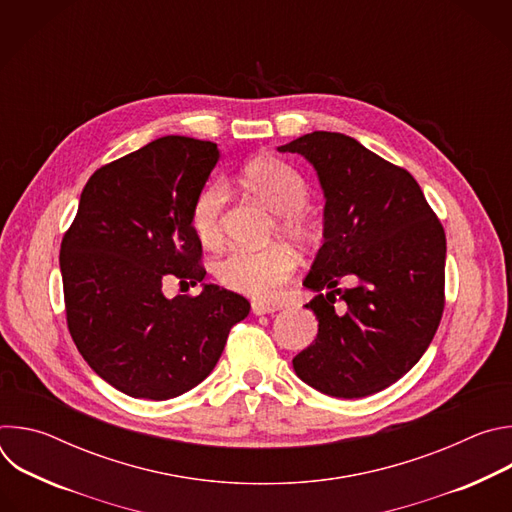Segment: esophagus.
<instances>
[{
  "label": "esophagus",
  "mask_w": 512,
  "mask_h": 512,
  "mask_svg": "<svg viewBox=\"0 0 512 512\" xmlns=\"http://www.w3.org/2000/svg\"><path fill=\"white\" fill-rule=\"evenodd\" d=\"M277 310H279V306H275V304H265V302H253V304H251V312H253L255 316L273 314V312H277Z\"/></svg>",
  "instance_id": "34e87169"
}]
</instances>
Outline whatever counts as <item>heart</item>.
Instances as JSON below:
<instances>
[{
  "mask_svg": "<svg viewBox=\"0 0 512 512\" xmlns=\"http://www.w3.org/2000/svg\"><path fill=\"white\" fill-rule=\"evenodd\" d=\"M245 186L277 216V231L296 245H308L316 227L304 214L310 190L304 176L275 158H257L243 170ZM227 188L221 182L204 186L194 198L190 225L206 249L223 243V210ZM296 269V257L285 247L273 245L261 251L235 249L214 263V275L231 291L267 300Z\"/></svg>",
  "mask_w": 512,
  "mask_h": 512,
  "instance_id": "1",
  "label": "heart"
}]
</instances>
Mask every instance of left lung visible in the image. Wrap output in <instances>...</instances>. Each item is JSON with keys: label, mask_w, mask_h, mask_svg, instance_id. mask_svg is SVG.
Segmentation results:
<instances>
[{"label": "left lung", "mask_w": 512, "mask_h": 512, "mask_svg": "<svg viewBox=\"0 0 512 512\" xmlns=\"http://www.w3.org/2000/svg\"><path fill=\"white\" fill-rule=\"evenodd\" d=\"M277 150L304 156L326 198L324 241L304 279L316 291L306 308L318 336L294 358V371L330 397L379 393L413 369L440 326L444 227L415 178L354 137L314 131ZM342 276L355 285L340 290ZM336 295L344 313L333 310Z\"/></svg>", "instance_id": "obj_1"}]
</instances>
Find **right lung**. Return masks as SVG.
<instances>
[{"label": "right lung", "instance_id": "obj_1", "mask_svg": "<svg viewBox=\"0 0 512 512\" xmlns=\"http://www.w3.org/2000/svg\"><path fill=\"white\" fill-rule=\"evenodd\" d=\"M218 158L212 141L154 139L89 178L62 239L70 336L89 367L129 397L166 401L202 383L251 310L214 283L194 298L162 291L168 275L192 285L206 275L190 210Z\"/></svg>", "mask_w": 512, "mask_h": 512}]
</instances>
